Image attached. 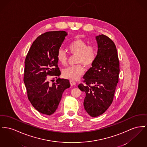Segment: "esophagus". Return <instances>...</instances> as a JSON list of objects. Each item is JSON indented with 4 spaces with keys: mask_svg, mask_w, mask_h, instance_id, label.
<instances>
[{
    "mask_svg": "<svg viewBox=\"0 0 147 147\" xmlns=\"http://www.w3.org/2000/svg\"><path fill=\"white\" fill-rule=\"evenodd\" d=\"M70 83L71 86H74V85L76 84V82L74 81V80H70Z\"/></svg>",
    "mask_w": 147,
    "mask_h": 147,
    "instance_id": "esophagus-1",
    "label": "esophagus"
}]
</instances>
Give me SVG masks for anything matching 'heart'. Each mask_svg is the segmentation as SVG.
<instances>
[{
  "label": "heart",
  "mask_w": 147,
  "mask_h": 147,
  "mask_svg": "<svg viewBox=\"0 0 147 147\" xmlns=\"http://www.w3.org/2000/svg\"><path fill=\"white\" fill-rule=\"evenodd\" d=\"M69 51L71 54L77 55V63L83 64L86 67L90 66L95 61L96 57L95 48L92 45H88L86 42L77 38L69 44ZM57 60L62 65H65L67 61V55L63 49H59L57 54ZM84 68L82 65L70 66L62 71L64 78L77 80L84 73Z\"/></svg>",
  "instance_id": "b5f03b06"
}]
</instances>
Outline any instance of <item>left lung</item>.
I'll use <instances>...</instances> for the list:
<instances>
[{
	"instance_id": "8db88e82",
	"label": "left lung",
	"mask_w": 147,
	"mask_h": 147,
	"mask_svg": "<svg viewBox=\"0 0 147 147\" xmlns=\"http://www.w3.org/2000/svg\"><path fill=\"white\" fill-rule=\"evenodd\" d=\"M97 54L92 67L83 77L85 84L79 89L86 93L84 107L88 114L96 117L111 105L118 83L119 62L115 44L107 36H95Z\"/></svg>"
}]
</instances>
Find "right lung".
Instances as JSON below:
<instances>
[{"instance_id": "right-lung-1", "label": "right lung", "mask_w": 147, "mask_h": 147, "mask_svg": "<svg viewBox=\"0 0 147 147\" xmlns=\"http://www.w3.org/2000/svg\"><path fill=\"white\" fill-rule=\"evenodd\" d=\"M67 35L65 31L40 35L32 44L26 58L24 83L28 98L35 109L43 114L54 113L63 93L70 86L69 80L60 78L51 85L47 77L61 75L57 54Z\"/></svg>"}]
</instances>
